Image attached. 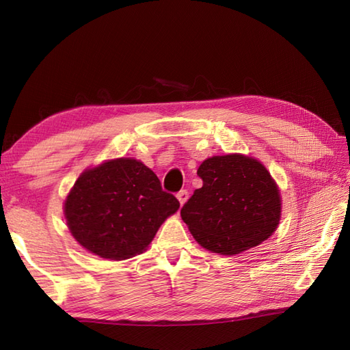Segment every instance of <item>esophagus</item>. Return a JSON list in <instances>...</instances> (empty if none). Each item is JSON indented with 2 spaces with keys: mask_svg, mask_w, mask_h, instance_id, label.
<instances>
[{
  "mask_svg": "<svg viewBox=\"0 0 350 350\" xmlns=\"http://www.w3.org/2000/svg\"><path fill=\"white\" fill-rule=\"evenodd\" d=\"M188 197H189V194H188L187 189H182V191L177 192V200H179L180 204H185V202H187Z\"/></svg>",
  "mask_w": 350,
  "mask_h": 350,
  "instance_id": "1",
  "label": "esophagus"
}]
</instances>
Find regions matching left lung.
Segmentation results:
<instances>
[{
  "label": "left lung",
  "instance_id": "8db88e82",
  "mask_svg": "<svg viewBox=\"0 0 350 350\" xmlns=\"http://www.w3.org/2000/svg\"><path fill=\"white\" fill-rule=\"evenodd\" d=\"M203 187L180 215L206 250L232 256L257 247L277 228L281 200L277 185L258 161L243 154L213 156L198 167Z\"/></svg>",
  "mask_w": 350,
  "mask_h": 350
}]
</instances>
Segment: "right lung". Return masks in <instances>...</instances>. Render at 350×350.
Returning a JSON list of instances; mask_svg holds the SVG:
<instances>
[{
  "label": "right lung",
  "mask_w": 350,
  "mask_h": 350,
  "mask_svg": "<svg viewBox=\"0 0 350 350\" xmlns=\"http://www.w3.org/2000/svg\"><path fill=\"white\" fill-rule=\"evenodd\" d=\"M179 206L143 162L120 158L79 176L66 198L64 215L70 233L85 250L124 260L143 252Z\"/></svg>",
  "instance_id": "obj_1"
}]
</instances>
